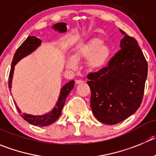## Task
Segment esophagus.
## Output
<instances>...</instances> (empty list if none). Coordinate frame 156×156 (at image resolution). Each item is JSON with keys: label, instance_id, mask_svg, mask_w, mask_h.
Returning a JSON list of instances; mask_svg holds the SVG:
<instances>
[{"label": "esophagus", "instance_id": "esophagus-1", "mask_svg": "<svg viewBox=\"0 0 156 156\" xmlns=\"http://www.w3.org/2000/svg\"><path fill=\"white\" fill-rule=\"evenodd\" d=\"M83 82H84V81H82V80H76L75 81V83H76L77 85H79V84H81Z\"/></svg>", "mask_w": 156, "mask_h": 156}]
</instances>
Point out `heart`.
Instances as JSON below:
<instances>
[{"label": "heart", "instance_id": "1", "mask_svg": "<svg viewBox=\"0 0 156 156\" xmlns=\"http://www.w3.org/2000/svg\"><path fill=\"white\" fill-rule=\"evenodd\" d=\"M112 52V48L104 43L101 37H94L77 45L73 50L72 56L67 59L66 66L73 69L78 66V62L86 59L85 67L88 70L99 71L108 62Z\"/></svg>", "mask_w": 156, "mask_h": 156}]
</instances>
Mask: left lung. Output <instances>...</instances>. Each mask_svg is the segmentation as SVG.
Wrapping results in <instances>:
<instances>
[{"mask_svg":"<svg viewBox=\"0 0 156 156\" xmlns=\"http://www.w3.org/2000/svg\"><path fill=\"white\" fill-rule=\"evenodd\" d=\"M121 50L108 66L88 75L91 110L101 123L115 125L137 111L143 98L148 65L137 41L121 30Z\"/></svg>","mask_w":156,"mask_h":156,"instance_id":"obj_1","label":"left lung"}]
</instances>
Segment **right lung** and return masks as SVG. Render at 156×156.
Segmentation results:
<instances>
[{"mask_svg":"<svg viewBox=\"0 0 156 156\" xmlns=\"http://www.w3.org/2000/svg\"><path fill=\"white\" fill-rule=\"evenodd\" d=\"M52 28L55 30H56V31L61 33V34L65 33L67 31V24L63 22L57 23V24H54L52 26ZM41 44V40L37 38L34 36H28L27 39L23 42L22 44L16 51L15 54L14 55V58H13L12 63H11V71H10L9 81H8V86H9L10 91H11V88H12V79L15 65L21 59L27 57V55H30L32 52H34ZM74 86H75V81H73V80L65 84L61 88L60 94L58 96V99L57 101L55 107L53 108V109H51L50 112H47L46 114L42 115H33L26 114V113L22 114L21 109H19L18 106L17 105L15 101H14V104H15L17 111L20 113L21 117L24 120L27 121L28 123L33 125V126H41V127L48 126L54 123L58 118L60 117L61 114H62V108H63L64 105H65L67 96L69 94L70 91L73 89Z\"/></svg>","mask_w":156,"mask_h":156,"instance_id":"add662e5","label":"right lung"}]
</instances>
